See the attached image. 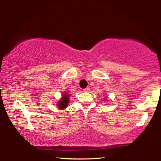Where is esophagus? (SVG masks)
<instances>
[{
    "label": "esophagus",
    "mask_w": 161,
    "mask_h": 161,
    "mask_svg": "<svg viewBox=\"0 0 161 161\" xmlns=\"http://www.w3.org/2000/svg\"><path fill=\"white\" fill-rule=\"evenodd\" d=\"M90 91V88L89 87H86L85 89H84V92H87Z\"/></svg>",
    "instance_id": "esophagus-1"
}]
</instances>
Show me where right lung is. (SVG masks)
Masks as SVG:
<instances>
[{"label":"right lung","mask_w":161,"mask_h":161,"mask_svg":"<svg viewBox=\"0 0 161 161\" xmlns=\"http://www.w3.org/2000/svg\"><path fill=\"white\" fill-rule=\"evenodd\" d=\"M69 95L68 94H64V95L62 97V99L60 102H58L57 104L58 108L59 109H64L67 107V104L69 103Z\"/></svg>","instance_id":"right-lung-1"}]
</instances>
